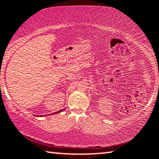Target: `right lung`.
Here are the masks:
<instances>
[{"instance_id":"add662e5","label":"right lung","mask_w":159,"mask_h":159,"mask_svg":"<svg viewBox=\"0 0 159 159\" xmlns=\"http://www.w3.org/2000/svg\"><path fill=\"white\" fill-rule=\"evenodd\" d=\"M63 110H64V109H62V110H60V111H57V112H55V113H53V114H57V113H60V112H61V111H63Z\"/></svg>"}]
</instances>
